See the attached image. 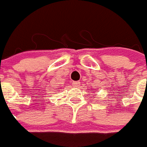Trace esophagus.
I'll return each mask as SVG.
<instances>
[{"label": "esophagus", "mask_w": 147, "mask_h": 147, "mask_svg": "<svg viewBox=\"0 0 147 147\" xmlns=\"http://www.w3.org/2000/svg\"><path fill=\"white\" fill-rule=\"evenodd\" d=\"M80 84H81V82H73V85H75V86H79V85H80Z\"/></svg>", "instance_id": "1"}]
</instances>
